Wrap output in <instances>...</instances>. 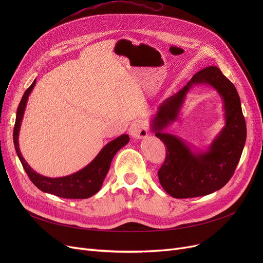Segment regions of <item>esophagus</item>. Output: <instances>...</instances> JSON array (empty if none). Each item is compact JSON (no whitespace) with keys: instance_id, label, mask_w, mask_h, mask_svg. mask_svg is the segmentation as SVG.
<instances>
[{"instance_id":"34e87169","label":"esophagus","mask_w":263,"mask_h":263,"mask_svg":"<svg viewBox=\"0 0 263 263\" xmlns=\"http://www.w3.org/2000/svg\"><path fill=\"white\" fill-rule=\"evenodd\" d=\"M129 133L135 140H141L148 135V128L142 121H133L129 127Z\"/></svg>"}]
</instances>
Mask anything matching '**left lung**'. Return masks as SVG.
Masks as SVG:
<instances>
[{
  "mask_svg": "<svg viewBox=\"0 0 263 263\" xmlns=\"http://www.w3.org/2000/svg\"><path fill=\"white\" fill-rule=\"evenodd\" d=\"M195 84L216 89L226 109V127L204 153H193L180 138L163 132L177 119L186 93ZM151 131L166 146V157L158 176L162 187L175 198L204 196L222 189L236 171L246 141V123L239 93L215 66L198 71L181 90L159 105L151 121Z\"/></svg>",
  "mask_w": 263,
  "mask_h": 263,
  "instance_id": "1",
  "label": "left lung"
}]
</instances>
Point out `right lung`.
Here are the masks:
<instances>
[{
  "mask_svg": "<svg viewBox=\"0 0 263 263\" xmlns=\"http://www.w3.org/2000/svg\"><path fill=\"white\" fill-rule=\"evenodd\" d=\"M36 80L32 83V85L27 88L22 97L20 104L17 109V117L15 127H13V144H15L16 153L21 161L22 166L26 172L27 176L31 179V181L40 190L49 194L57 195L62 198H70V199H85L92 195L102 186L104 178L109 170L110 162H112L114 156L117 151L127 145L130 141V137L127 134H122L114 141L106 144L100 153L83 170L61 178H49L43 175H39L34 170L31 168L29 164L26 163L22 157L19 148V131L23 114L25 110L27 98L35 86Z\"/></svg>",
  "mask_w": 263,
  "mask_h": 263,
  "instance_id": "obj_1",
  "label": "right lung"
}]
</instances>
